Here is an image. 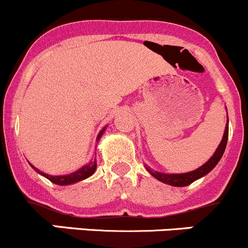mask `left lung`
I'll use <instances>...</instances> for the list:
<instances>
[{
    "mask_svg": "<svg viewBox=\"0 0 248 248\" xmlns=\"http://www.w3.org/2000/svg\"><path fill=\"white\" fill-rule=\"evenodd\" d=\"M228 122L226 124V129H224V134H223V139H222L221 144L219 146L217 147L216 152L214 154V156L204 164L202 166L201 168L196 169L194 171H189L186 172V174H163V172H158V171H152L147 168V170L150 171V174L152 175L154 177H156L157 180L159 181L164 182V184H168L170 186H175V187H184L187 186V185L192 184L196 180L201 179V177L206 175L207 172H210L212 169L216 167V164L218 163L219 159L222 158L224 154V150H226L227 146V141H228Z\"/></svg>",
    "mask_w": 248,
    "mask_h": 248,
    "instance_id": "1",
    "label": "left lung"
}]
</instances>
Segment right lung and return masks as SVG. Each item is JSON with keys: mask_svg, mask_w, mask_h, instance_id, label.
Wrapping results in <instances>:
<instances>
[{"mask_svg": "<svg viewBox=\"0 0 248 248\" xmlns=\"http://www.w3.org/2000/svg\"><path fill=\"white\" fill-rule=\"evenodd\" d=\"M104 129L103 131L99 133L98 136V139L101 138V136L103 134ZM31 164V163H30ZM32 168L34 169L37 172H39L41 175H43V176H46L47 180H50L51 182H54V184L56 185H60V186H63V185H71V184H74V182H78V181H81V180L84 179H87L89 176H91L92 174H93L94 170H96V159L94 161H92L91 163L86 164V166H84L82 168H80L79 170H77L76 172H73V174H69V175H63V176H51V175L49 174H44L43 171L38 170L37 168H34L33 166L31 164Z\"/></svg>", "mask_w": 248, "mask_h": 248, "instance_id": "1", "label": "right lung"}]
</instances>
